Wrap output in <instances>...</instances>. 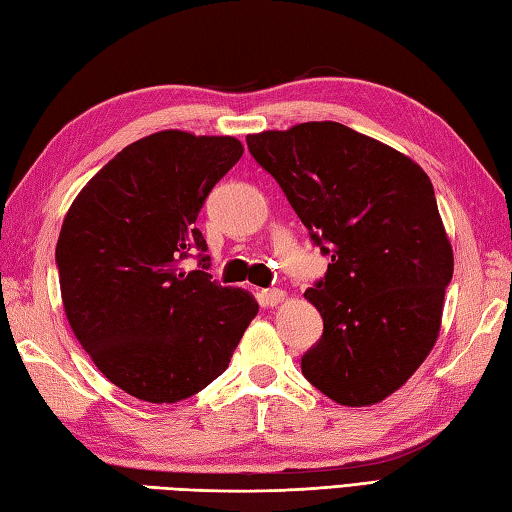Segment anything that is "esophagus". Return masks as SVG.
<instances>
[{"label": "esophagus", "mask_w": 512, "mask_h": 512, "mask_svg": "<svg viewBox=\"0 0 512 512\" xmlns=\"http://www.w3.org/2000/svg\"><path fill=\"white\" fill-rule=\"evenodd\" d=\"M259 297H262V303L264 306H277V303H281L286 299V292L279 290V288H268V290H262L259 292Z\"/></svg>", "instance_id": "esophagus-1"}]
</instances>
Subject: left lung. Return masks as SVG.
Listing matches in <instances>:
<instances>
[{"label": "left lung", "mask_w": 512, "mask_h": 512, "mask_svg": "<svg viewBox=\"0 0 512 512\" xmlns=\"http://www.w3.org/2000/svg\"><path fill=\"white\" fill-rule=\"evenodd\" d=\"M246 143L332 257L306 290L323 336L301 372L339 405H376L407 383L440 334L453 250L433 184L405 154L332 121Z\"/></svg>", "instance_id": "left-lung-1"}]
</instances>
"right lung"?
Listing matches in <instances>:
<instances>
[{"label": "right lung", "instance_id": "add662e5", "mask_svg": "<svg viewBox=\"0 0 512 512\" xmlns=\"http://www.w3.org/2000/svg\"><path fill=\"white\" fill-rule=\"evenodd\" d=\"M233 136L165 129L136 140L76 195L57 242L65 317L101 374L138 400L180 402L220 376L259 310L206 273L195 220L242 158ZM199 250L201 268L181 262Z\"/></svg>", "mask_w": 512, "mask_h": 512}]
</instances>
